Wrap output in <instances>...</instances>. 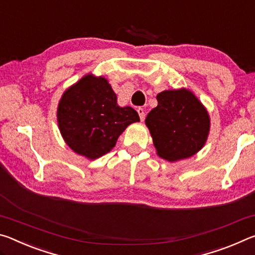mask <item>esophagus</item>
Here are the masks:
<instances>
[{"instance_id": "esophagus-1", "label": "esophagus", "mask_w": 255, "mask_h": 255, "mask_svg": "<svg viewBox=\"0 0 255 255\" xmlns=\"http://www.w3.org/2000/svg\"><path fill=\"white\" fill-rule=\"evenodd\" d=\"M137 112H138V115H139V118H140L141 122H144V119H145V110H144V108H138Z\"/></svg>"}]
</instances>
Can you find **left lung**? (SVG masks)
<instances>
[{
	"label": "left lung",
	"mask_w": 255,
	"mask_h": 255,
	"mask_svg": "<svg viewBox=\"0 0 255 255\" xmlns=\"http://www.w3.org/2000/svg\"><path fill=\"white\" fill-rule=\"evenodd\" d=\"M156 99L157 107L145 123L157 154L171 162L195 155L208 136V112L185 89L163 91Z\"/></svg>",
	"instance_id": "1"
}]
</instances>
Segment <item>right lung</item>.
Here are the masks:
<instances>
[{
	"mask_svg": "<svg viewBox=\"0 0 255 255\" xmlns=\"http://www.w3.org/2000/svg\"><path fill=\"white\" fill-rule=\"evenodd\" d=\"M58 126L75 153L98 158L115 147L128 125L139 122L131 107L117 105V96L105 77L86 75L63 94Z\"/></svg>",
	"mask_w": 255,
	"mask_h": 255,
	"instance_id": "add662e5",
	"label": "right lung"
}]
</instances>
